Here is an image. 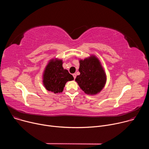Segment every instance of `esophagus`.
<instances>
[{"label": "esophagus", "instance_id": "obj_1", "mask_svg": "<svg viewBox=\"0 0 149 149\" xmlns=\"http://www.w3.org/2000/svg\"><path fill=\"white\" fill-rule=\"evenodd\" d=\"M73 77H74V79H75V78H76V74H73Z\"/></svg>", "mask_w": 149, "mask_h": 149}]
</instances>
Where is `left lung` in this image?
Here are the masks:
<instances>
[{"label": "left lung", "mask_w": 149, "mask_h": 149, "mask_svg": "<svg viewBox=\"0 0 149 149\" xmlns=\"http://www.w3.org/2000/svg\"><path fill=\"white\" fill-rule=\"evenodd\" d=\"M79 62L80 74L75 78L79 87L87 95L99 94L107 82V75L100 59L93 54L84 59H79Z\"/></svg>", "instance_id": "8db88e82"}]
</instances>
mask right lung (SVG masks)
I'll list each match as a JSON object with an SVG mask.
<instances>
[{
  "instance_id": "obj_1",
  "label": "right lung",
  "mask_w": 149,
  "mask_h": 149,
  "mask_svg": "<svg viewBox=\"0 0 149 149\" xmlns=\"http://www.w3.org/2000/svg\"><path fill=\"white\" fill-rule=\"evenodd\" d=\"M63 61L57 58L50 59L42 74V83L45 89L55 94L61 93L68 81L74 80L73 76L62 67Z\"/></svg>"
}]
</instances>
